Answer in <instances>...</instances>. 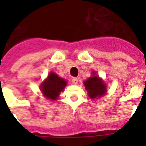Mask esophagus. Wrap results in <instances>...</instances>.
<instances>
[{"label":"esophagus","mask_w":146,"mask_h":146,"mask_svg":"<svg viewBox=\"0 0 146 146\" xmlns=\"http://www.w3.org/2000/svg\"><path fill=\"white\" fill-rule=\"evenodd\" d=\"M71 81H72V84H77V83H78V79L77 78H73V79L71 80Z\"/></svg>","instance_id":"34e87169"}]
</instances>
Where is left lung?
I'll list each match as a JSON object with an SVG mask.
<instances>
[{"mask_svg":"<svg viewBox=\"0 0 146 146\" xmlns=\"http://www.w3.org/2000/svg\"><path fill=\"white\" fill-rule=\"evenodd\" d=\"M92 73L95 74V73L93 72ZM84 84L85 86L86 91L88 92V96L92 99L102 97L106 93V86L102 81V80L98 76L94 75L89 77L88 79L84 82Z\"/></svg>","mask_w":146,"mask_h":146,"instance_id":"left-lung-1","label":"left lung"}]
</instances>
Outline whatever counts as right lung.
Here are the masks:
<instances>
[{"label": "right lung", "mask_w": 146, "mask_h": 146, "mask_svg": "<svg viewBox=\"0 0 146 146\" xmlns=\"http://www.w3.org/2000/svg\"><path fill=\"white\" fill-rule=\"evenodd\" d=\"M67 82L51 72L48 74L47 79L42 83L40 87V91L45 98L50 100H57L60 92H62L66 86Z\"/></svg>", "instance_id": "add662e5"}]
</instances>
